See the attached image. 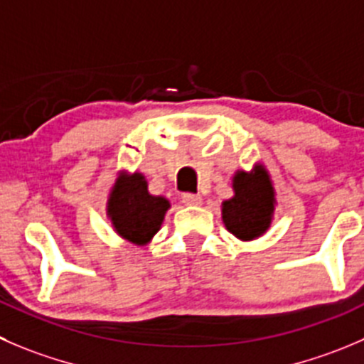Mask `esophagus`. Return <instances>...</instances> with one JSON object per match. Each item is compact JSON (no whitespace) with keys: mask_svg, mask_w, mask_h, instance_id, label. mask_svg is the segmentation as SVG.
<instances>
[{"mask_svg":"<svg viewBox=\"0 0 364 364\" xmlns=\"http://www.w3.org/2000/svg\"><path fill=\"white\" fill-rule=\"evenodd\" d=\"M183 203L188 204V206H197V204L203 203V197L199 193H183L181 196Z\"/></svg>","mask_w":364,"mask_h":364,"instance_id":"1","label":"esophagus"}]
</instances>
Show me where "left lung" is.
Segmentation results:
<instances>
[{
    "instance_id": "obj_1",
    "label": "left lung",
    "mask_w": 364,
    "mask_h": 364,
    "mask_svg": "<svg viewBox=\"0 0 364 364\" xmlns=\"http://www.w3.org/2000/svg\"><path fill=\"white\" fill-rule=\"evenodd\" d=\"M232 190L235 196L222 203V220L236 238L249 242L270 228L276 192L263 165H256L250 172H236Z\"/></svg>"
}]
</instances>
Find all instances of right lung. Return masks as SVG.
Returning a JSON list of instances; mask_svg holds the SVG:
<instances>
[{
  "label": "right lung",
  "instance_id": "obj_1",
  "mask_svg": "<svg viewBox=\"0 0 364 364\" xmlns=\"http://www.w3.org/2000/svg\"><path fill=\"white\" fill-rule=\"evenodd\" d=\"M171 208L165 197L151 196L140 172L121 174L112 186L107 215L119 236L135 245H146L160 231L165 213Z\"/></svg>",
  "mask_w": 364,
  "mask_h": 364
}]
</instances>
